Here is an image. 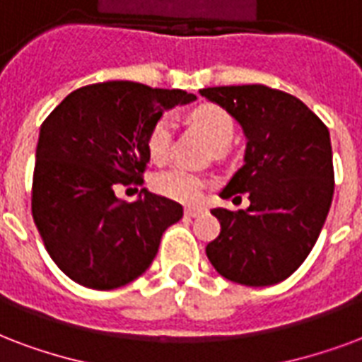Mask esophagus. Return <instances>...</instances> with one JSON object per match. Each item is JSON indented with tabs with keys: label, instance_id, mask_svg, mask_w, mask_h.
I'll return each instance as SVG.
<instances>
[{
	"label": "esophagus",
	"instance_id": "obj_1",
	"mask_svg": "<svg viewBox=\"0 0 362 362\" xmlns=\"http://www.w3.org/2000/svg\"><path fill=\"white\" fill-rule=\"evenodd\" d=\"M204 208H187V210H185V216L187 217H198V216H202L204 214Z\"/></svg>",
	"mask_w": 362,
	"mask_h": 362
}]
</instances>
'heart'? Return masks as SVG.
<instances>
[{"label":"heart","instance_id":"b5f03b06","mask_svg":"<svg viewBox=\"0 0 362 362\" xmlns=\"http://www.w3.org/2000/svg\"><path fill=\"white\" fill-rule=\"evenodd\" d=\"M194 126L206 135V139L210 141L216 148H225L229 145L233 135H235V122L230 118V114L225 108L217 107V105H200L192 110L191 114ZM171 119L168 116L162 118L152 126L148 133V154L152 160L162 162L168 158L171 146ZM152 189L171 200L177 202H197L198 198L202 197L204 189H206V179L198 175L194 171L187 170L183 165H171L168 170H162L154 173L152 177Z\"/></svg>","mask_w":362,"mask_h":362}]
</instances>
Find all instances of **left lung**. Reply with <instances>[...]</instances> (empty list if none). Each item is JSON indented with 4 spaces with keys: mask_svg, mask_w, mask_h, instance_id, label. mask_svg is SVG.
<instances>
[{
    "mask_svg": "<svg viewBox=\"0 0 362 362\" xmlns=\"http://www.w3.org/2000/svg\"><path fill=\"white\" fill-rule=\"evenodd\" d=\"M200 95L225 108L248 139L244 165L219 197L246 192L250 206L211 210L221 230L206 255L229 281L276 284L305 262L332 204L328 127L298 97L259 83L200 89Z\"/></svg>",
    "mask_w": 362,
    "mask_h": 362,
    "instance_id": "8db88e82",
    "label": "left lung"
}]
</instances>
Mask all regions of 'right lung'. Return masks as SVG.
I'll list each match as a JSON object with an SVG mask.
<instances>
[{
  "instance_id": "obj_1",
  "label": "right lung",
  "mask_w": 362,
  "mask_h": 362,
  "mask_svg": "<svg viewBox=\"0 0 362 362\" xmlns=\"http://www.w3.org/2000/svg\"><path fill=\"white\" fill-rule=\"evenodd\" d=\"M197 97L135 81H103L72 91L40 127L32 216L45 250L81 286L114 290L145 273L164 230L183 206L141 191L119 200L116 187L143 185L148 133L164 108Z\"/></svg>"
}]
</instances>
